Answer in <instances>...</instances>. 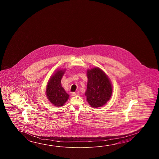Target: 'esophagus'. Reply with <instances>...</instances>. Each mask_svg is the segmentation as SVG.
Here are the masks:
<instances>
[{"label": "esophagus", "instance_id": "34e87169", "mask_svg": "<svg viewBox=\"0 0 159 159\" xmlns=\"http://www.w3.org/2000/svg\"><path fill=\"white\" fill-rule=\"evenodd\" d=\"M72 95L73 96H78V95H80V93L79 92H74V93H73Z\"/></svg>", "mask_w": 159, "mask_h": 159}]
</instances>
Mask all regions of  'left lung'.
<instances>
[{"label":"left lung","mask_w":159,"mask_h":159,"mask_svg":"<svg viewBox=\"0 0 159 159\" xmlns=\"http://www.w3.org/2000/svg\"><path fill=\"white\" fill-rule=\"evenodd\" d=\"M88 87L85 92L87 101L92 107L98 108L110 100L112 93L111 82L100 68L87 70Z\"/></svg>","instance_id":"left-lung-1"}]
</instances>
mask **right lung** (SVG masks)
Returning a JSON list of instances; mask_svg holds the SVG:
<instances>
[{
    "instance_id": "add662e5",
    "label": "right lung",
    "mask_w": 159,
    "mask_h": 159,
    "mask_svg": "<svg viewBox=\"0 0 159 159\" xmlns=\"http://www.w3.org/2000/svg\"><path fill=\"white\" fill-rule=\"evenodd\" d=\"M65 71V69H59L56 71L49 79L47 86L46 95L48 99L52 105L57 107L62 106L69 97V95L65 91L61 84Z\"/></svg>"
}]
</instances>
